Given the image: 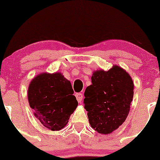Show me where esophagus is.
I'll use <instances>...</instances> for the list:
<instances>
[{"label":"esophagus","mask_w":160,"mask_h":160,"mask_svg":"<svg viewBox=\"0 0 160 160\" xmlns=\"http://www.w3.org/2000/svg\"><path fill=\"white\" fill-rule=\"evenodd\" d=\"M75 96H76V98H77V100H78V102H80H80H81L82 100V97H83V95H82V93H80V92L77 93Z\"/></svg>","instance_id":"34e87169"}]
</instances>
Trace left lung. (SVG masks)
<instances>
[{
  "label": "left lung",
  "mask_w": 160,
  "mask_h": 160,
  "mask_svg": "<svg viewBox=\"0 0 160 160\" xmlns=\"http://www.w3.org/2000/svg\"><path fill=\"white\" fill-rule=\"evenodd\" d=\"M133 90L131 77L118 66L94 72L83 100L92 128L102 134L111 133L119 128L128 114Z\"/></svg>",
  "instance_id": "obj_1"
}]
</instances>
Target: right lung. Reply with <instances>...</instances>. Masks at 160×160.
<instances>
[{
    "instance_id": "right-lung-1",
    "label": "right lung",
    "mask_w": 160,
    "mask_h": 160,
    "mask_svg": "<svg viewBox=\"0 0 160 160\" xmlns=\"http://www.w3.org/2000/svg\"><path fill=\"white\" fill-rule=\"evenodd\" d=\"M71 82L60 73L41 74L33 79L28 95L34 116L46 128L58 131L65 127L78 106Z\"/></svg>"
}]
</instances>
